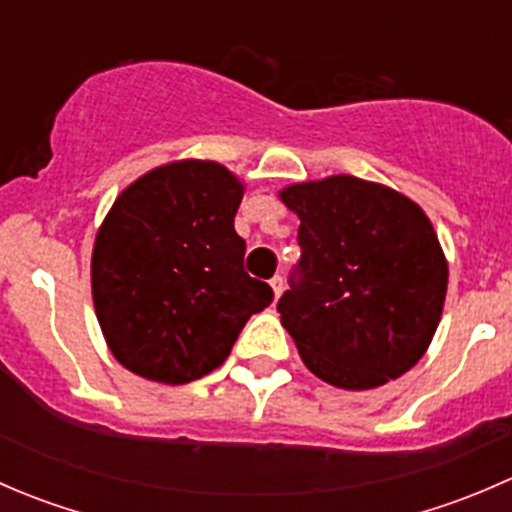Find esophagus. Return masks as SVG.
<instances>
[{"label": "esophagus", "mask_w": 512, "mask_h": 512, "mask_svg": "<svg viewBox=\"0 0 512 512\" xmlns=\"http://www.w3.org/2000/svg\"><path fill=\"white\" fill-rule=\"evenodd\" d=\"M270 285H272V289H275V297H280L282 289H285V277L275 275V277H272V280H270Z\"/></svg>", "instance_id": "obj_1"}]
</instances>
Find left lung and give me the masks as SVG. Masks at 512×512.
<instances>
[{
  "instance_id": "left-lung-1",
  "label": "left lung",
  "mask_w": 512,
  "mask_h": 512,
  "mask_svg": "<svg viewBox=\"0 0 512 512\" xmlns=\"http://www.w3.org/2000/svg\"><path fill=\"white\" fill-rule=\"evenodd\" d=\"M302 257L277 302L314 376L349 391L399 379L441 322L448 265L431 220L386 185L334 175L280 193Z\"/></svg>"
}]
</instances>
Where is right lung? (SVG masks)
<instances>
[{
	"label": "right lung",
	"mask_w": 512,
	"mask_h": 512,
	"mask_svg": "<svg viewBox=\"0 0 512 512\" xmlns=\"http://www.w3.org/2000/svg\"><path fill=\"white\" fill-rule=\"evenodd\" d=\"M242 185L213 160L160 165L128 185L96 235L101 332L133 374L188 384L218 369L272 287L245 272Z\"/></svg>",
	"instance_id": "1"
}]
</instances>
